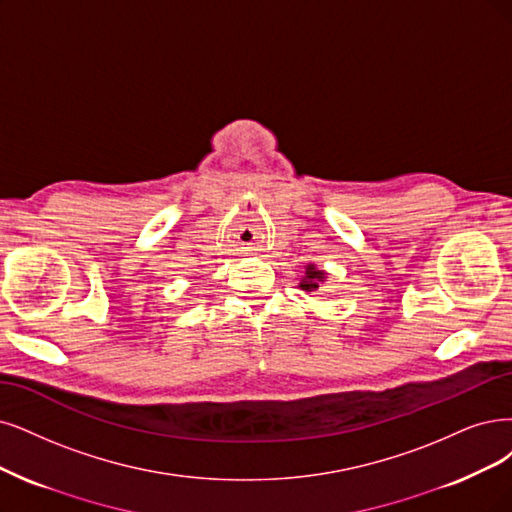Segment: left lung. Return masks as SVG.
Returning a JSON list of instances; mask_svg holds the SVG:
<instances>
[{
	"label": "left lung",
	"instance_id": "left-lung-1",
	"mask_svg": "<svg viewBox=\"0 0 512 512\" xmlns=\"http://www.w3.org/2000/svg\"><path fill=\"white\" fill-rule=\"evenodd\" d=\"M325 278H327V272L318 270L314 263H310V266H306V276L301 278L299 287L304 291H314V289H318V282H325Z\"/></svg>",
	"mask_w": 512,
	"mask_h": 512
}]
</instances>
